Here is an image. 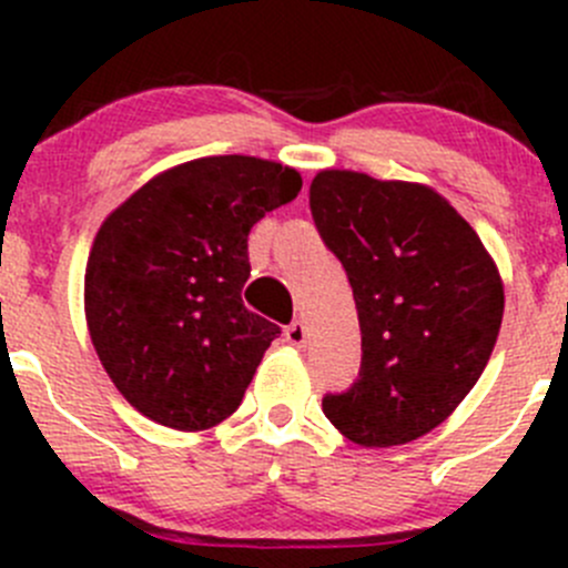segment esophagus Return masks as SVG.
Returning a JSON list of instances; mask_svg holds the SVG:
<instances>
[{
  "mask_svg": "<svg viewBox=\"0 0 568 568\" xmlns=\"http://www.w3.org/2000/svg\"><path fill=\"white\" fill-rule=\"evenodd\" d=\"M285 341L291 343V346H305L307 343V326L302 324V321H294V324L285 326Z\"/></svg>",
  "mask_w": 568,
  "mask_h": 568,
  "instance_id": "esophagus-1",
  "label": "esophagus"
}]
</instances>
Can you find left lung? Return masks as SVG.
I'll return each instance as SVG.
<instances>
[{
	"mask_svg": "<svg viewBox=\"0 0 568 568\" xmlns=\"http://www.w3.org/2000/svg\"><path fill=\"white\" fill-rule=\"evenodd\" d=\"M311 211L352 283L359 379L324 395L332 426L363 448L423 437L462 404L503 324V280L478 233L432 186L321 170Z\"/></svg>",
	"mask_w": 568,
	"mask_h": 568,
	"instance_id": "8db88e82",
	"label": "left lung"
}]
</instances>
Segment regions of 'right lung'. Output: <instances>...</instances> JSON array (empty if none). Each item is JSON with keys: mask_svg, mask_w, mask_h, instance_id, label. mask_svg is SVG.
I'll return each instance as SVG.
<instances>
[{"mask_svg": "<svg viewBox=\"0 0 568 568\" xmlns=\"http://www.w3.org/2000/svg\"><path fill=\"white\" fill-rule=\"evenodd\" d=\"M294 168L205 156L136 189L95 233L84 268L90 341L120 395L175 432L231 417L280 326L250 313L247 236L300 194Z\"/></svg>", "mask_w": 568, "mask_h": 568, "instance_id": "obj_1", "label": "right lung"}]
</instances>
